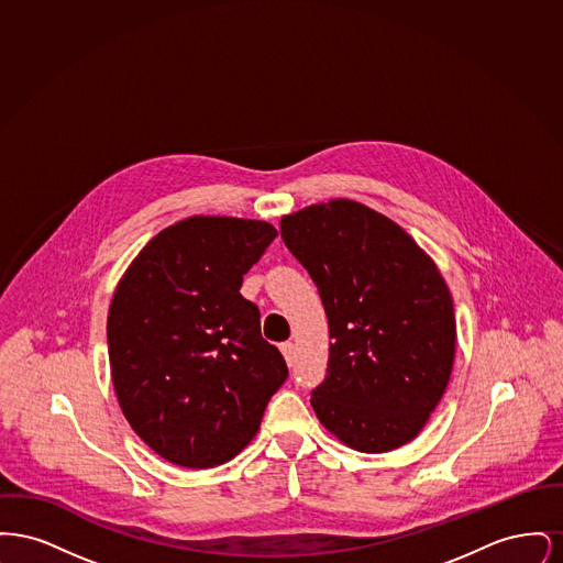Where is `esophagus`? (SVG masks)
<instances>
[{
  "mask_svg": "<svg viewBox=\"0 0 563 563\" xmlns=\"http://www.w3.org/2000/svg\"><path fill=\"white\" fill-rule=\"evenodd\" d=\"M280 350H283V356H285V361H287V365L291 367L295 361V346L291 342H285V344H280Z\"/></svg>",
  "mask_w": 563,
  "mask_h": 563,
  "instance_id": "obj_1",
  "label": "esophagus"
}]
</instances>
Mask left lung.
<instances>
[{
	"instance_id": "1",
	"label": "left lung",
	"mask_w": 563,
	"mask_h": 563,
	"mask_svg": "<svg viewBox=\"0 0 563 563\" xmlns=\"http://www.w3.org/2000/svg\"><path fill=\"white\" fill-rule=\"evenodd\" d=\"M329 321L327 375L312 390L322 427L358 452L411 441L454 365L452 295L429 255L384 214L329 200L280 219Z\"/></svg>"
}]
</instances>
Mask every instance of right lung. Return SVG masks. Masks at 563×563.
<instances>
[{"mask_svg":"<svg viewBox=\"0 0 563 563\" xmlns=\"http://www.w3.org/2000/svg\"><path fill=\"white\" fill-rule=\"evenodd\" d=\"M276 234L266 221L194 214L147 242L118 283L108 317L115 397L134 432L173 464L232 460L289 375L241 295Z\"/></svg>","mask_w":563,"mask_h":563,"instance_id":"obj_1","label":"right lung"}]
</instances>
